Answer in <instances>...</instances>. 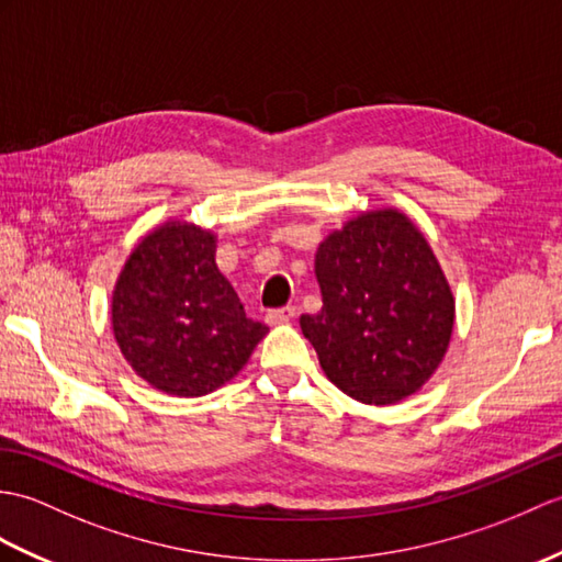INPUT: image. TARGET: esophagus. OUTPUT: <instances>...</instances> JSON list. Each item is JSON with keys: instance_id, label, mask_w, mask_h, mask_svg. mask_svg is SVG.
Wrapping results in <instances>:
<instances>
[{"instance_id": "obj_1", "label": "esophagus", "mask_w": 562, "mask_h": 562, "mask_svg": "<svg viewBox=\"0 0 562 562\" xmlns=\"http://www.w3.org/2000/svg\"><path fill=\"white\" fill-rule=\"evenodd\" d=\"M296 316V308L294 306H284V308H272L266 313V323L268 325H282V323H290Z\"/></svg>"}]
</instances>
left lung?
Segmentation results:
<instances>
[{"label":"left lung","mask_w":562,"mask_h":562,"mask_svg":"<svg viewBox=\"0 0 562 562\" xmlns=\"http://www.w3.org/2000/svg\"><path fill=\"white\" fill-rule=\"evenodd\" d=\"M323 294L302 333L330 383L363 404L414 395L446 357L454 296L422 229L378 207L328 234L316 254Z\"/></svg>","instance_id":"left-lung-1"}]
</instances>
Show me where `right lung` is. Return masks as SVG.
I'll return each mask as SVG.
<instances>
[{
    "mask_svg": "<svg viewBox=\"0 0 562 562\" xmlns=\"http://www.w3.org/2000/svg\"><path fill=\"white\" fill-rule=\"evenodd\" d=\"M217 237L169 220L138 241L112 292V330L128 367L177 397L213 393L237 375L268 328L246 318L215 263Z\"/></svg>",
    "mask_w": 562,
    "mask_h": 562,
    "instance_id": "add662e5",
    "label": "right lung"
}]
</instances>
